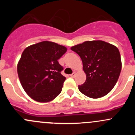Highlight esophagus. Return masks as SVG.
<instances>
[{
	"instance_id": "1",
	"label": "esophagus",
	"mask_w": 135,
	"mask_h": 135,
	"mask_svg": "<svg viewBox=\"0 0 135 135\" xmlns=\"http://www.w3.org/2000/svg\"><path fill=\"white\" fill-rule=\"evenodd\" d=\"M75 75H76V73L75 72H73V73L71 74V75H70V76H71V77H74Z\"/></svg>"
}]
</instances>
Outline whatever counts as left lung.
I'll use <instances>...</instances> for the list:
<instances>
[{"label": "left lung", "instance_id": "1", "mask_svg": "<svg viewBox=\"0 0 135 135\" xmlns=\"http://www.w3.org/2000/svg\"><path fill=\"white\" fill-rule=\"evenodd\" d=\"M83 62L86 80L78 85L81 93L93 99L107 95L115 85L122 70L118 47L102 40L86 41L71 47Z\"/></svg>", "mask_w": 135, "mask_h": 135}]
</instances>
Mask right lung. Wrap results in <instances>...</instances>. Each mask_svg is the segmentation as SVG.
I'll return each instance as SVG.
<instances>
[{"mask_svg":"<svg viewBox=\"0 0 135 135\" xmlns=\"http://www.w3.org/2000/svg\"><path fill=\"white\" fill-rule=\"evenodd\" d=\"M66 47L43 41L25 49L17 64V74L27 95L40 103L54 100L62 90L66 78L58 62L66 53Z\"/></svg>","mask_w":135,"mask_h":135,"instance_id":"right-lung-1","label":"right lung"}]
</instances>
